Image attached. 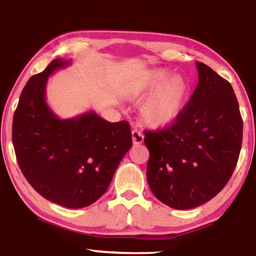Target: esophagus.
<instances>
[{"instance_id":"1","label":"esophagus","mask_w":256,"mask_h":256,"mask_svg":"<svg viewBox=\"0 0 256 256\" xmlns=\"http://www.w3.org/2000/svg\"><path fill=\"white\" fill-rule=\"evenodd\" d=\"M132 143L135 145L142 144L144 142V136L143 134L138 130H132Z\"/></svg>"}]
</instances>
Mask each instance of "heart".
<instances>
[{
  "label": "heart",
  "instance_id": "heart-1",
  "mask_svg": "<svg viewBox=\"0 0 256 256\" xmlns=\"http://www.w3.org/2000/svg\"><path fill=\"white\" fill-rule=\"evenodd\" d=\"M190 86L182 76H172L166 68H154L129 88L127 96L140 102V114L150 128L160 129L175 122L186 108Z\"/></svg>",
  "mask_w": 256,
  "mask_h": 256
}]
</instances>
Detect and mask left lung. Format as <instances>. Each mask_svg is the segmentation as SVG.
I'll list each match as a JSON object with an SVG mask.
<instances>
[{
	"mask_svg": "<svg viewBox=\"0 0 256 256\" xmlns=\"http://www.w3.org/2000/svg\"><path fill=\"white\" fill-rule=\"evenodd\" d=\"M196 65L198 84L180 116L167 128L144 132L148 186L175 210L202 205L226 186L242 142V119L231 84L210 66Z\"/></svg>",
	"mask_w": 256,
	"mask_h": 256,
	"instance_id": "left-lung-1",
	"label": "left lung"
}]
</instances>
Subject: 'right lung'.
Listing matches in <instances>:
<instances>
[{
    "label": "right lung",
    "mask_w": 256,
    "mask_h": 256,
    "mask_svg": "<svg viewBox=\"0 0 256 256\" xmlns=\"http://www.w3.org/2000/svg\"><path fill=\"white\" fill-rule=\"evenodd\" d=\"M70 60L56 58L24 87L12 121V143L25 178L43 198L68 208L92 205L105 194L132 145L127 121L96 112L60 119L46 100L48 78Z\"/></svg>",
    "instance_id": "add662e5"
}]
</instances>
